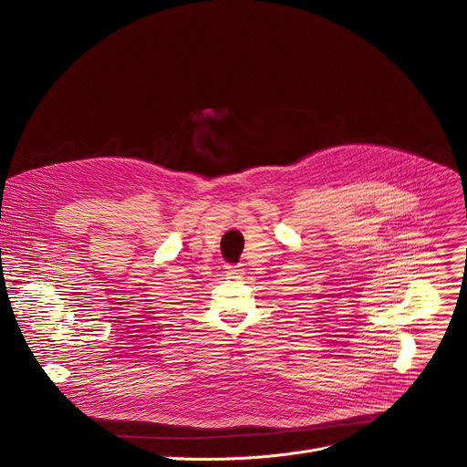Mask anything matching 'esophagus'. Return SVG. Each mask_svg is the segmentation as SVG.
Listing matches in <instances>:
<instances>
[{
    "label": "esophagus",
    "instance_id": "obj_1",
    "mask_svg": "<svg viewBox=\"0 0 467 467\" xmlns=\"http://www.w3.org/2000/svg\"><path fill=\"white\" fill-rule=\"evenodd\" d=\"M225 273H227L229 278H242V275H244L242 268H240V266H234V265H227V266H225Z\"/></svg>",
    "mask_w": 467,
    "mask_h": 467
}]
</instances>
